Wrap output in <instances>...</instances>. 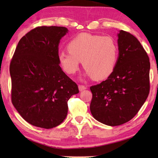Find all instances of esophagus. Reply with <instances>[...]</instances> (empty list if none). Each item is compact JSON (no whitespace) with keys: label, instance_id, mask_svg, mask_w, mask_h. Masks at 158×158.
Wrapping results in <instances>:
<instances>
[{"label":"esophagus","instance_id":"1","mask_svg":"<svg viewBox=\"0 0 158 158\" xmlns=\"http://www.w3.org/2000/svg\"><path fill=\"white\" fill-rule=\"evenodd\" d=\"M85 89H86V87L84 85H79V91H82V90H84Z\"/></svg>","mask_w":158,"mask_h":158}]
</instances>
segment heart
Segmentation results:
<instances>
[{
  "instance_id": "b5f03b06",
  "label": "heart",
  "mask_w": 158,
  "mask_h": 158,
  "mask_svg": "<svg viewBox=\"0 0 158 158\" xmlns=\"http://www.w3.org/2000/svg\"><path fill=\"white\" fill-rule=\"evenodd\" d=\"M68 50L69 52L63 51L58 55L63 70L74 74L81 61L85 75L97 80L111 75L118 57L117 42L111 36L81 33L69 42Z\"/></svg>"
}]
</instances>
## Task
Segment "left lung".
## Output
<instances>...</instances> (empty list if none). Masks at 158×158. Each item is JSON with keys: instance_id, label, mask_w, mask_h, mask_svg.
<instances>
[{"instance_id": "obj_1", "label": "left lung", "mask_w": 158, "mask_h": 158, "mask_svg": "<svg viewBox=\"0 0 158 158\" xmlns=\"http://www.w3.org/2000/svg\"><path fill=\"white\" fill-rule=\"evenodd\" d=\"M118 57L105 81L90 88V112L98 121L117 126L130 121L139 111L150 90V60L142 45L128 32L118 34Z\"/></svg>"}]
</instances>
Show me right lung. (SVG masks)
Listing matches in <instances>:
<instances>
[{
    "label": "right lung",
    "mask_w": 158,
    "mask_h": 158,
    "mask_svg": "<svg viewBox=\"0 0 158 158\" xmlns=\"http://www.w3.org/2000/svg\"><path fill=\"white\" fill-rule=\"evenodd\" d=\"M68 32L62 26H39L21 37L10 62L12 102L34 126L50 129L67 116L68 101L78 86L59 65L58 45Z\"/></svg>",
    "instance_id": "add662e5"
}]
</instances>
